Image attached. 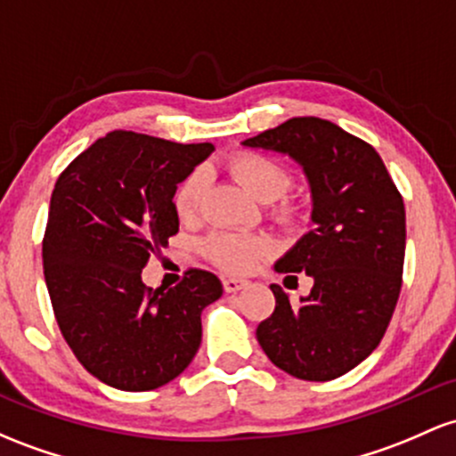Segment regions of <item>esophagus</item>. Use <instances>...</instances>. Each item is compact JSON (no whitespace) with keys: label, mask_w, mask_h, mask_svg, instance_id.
I'll return each mask as SVG.
<instances>
[{"label":"esophagus","mask_w":456,"mask_h":456,"mask_svg":"<svg viewBox=\"0 0 456 456\" xmlns=\"http://www.w3.org/2000/svg\"><path fill=\"white\" fill-rule=\"evenodd\" d=\"M247 285H248L247 279H238V277H224L223 279L224 292H240V289L247 288Z\"/></svg>","instance_id":"obj_1"}]
</instances>
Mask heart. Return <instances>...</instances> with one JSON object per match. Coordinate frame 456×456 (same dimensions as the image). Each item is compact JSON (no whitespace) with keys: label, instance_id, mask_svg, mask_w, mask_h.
Returning <instances> with one entry per match:
<instances>
[{"label":"heart","instance_id":"heart-1","mask_svg":"<svg viewBox=\"0 0 456 456\" xmlns=\"http://www.w3.org/2000/svg\"><path fill=\"white\" fill-rule=\"evenodd\" d=\"M233 179L259 201H274L288 192L294 177L288 167L279 159L257 151H240L232 155L227 162ZM205 190L203 168H194L183 177L175 190L173 205L182 220H194L201 209V197ZM274 216L281 223H292L298 216V205L294 201H283L274 209ZM203 253L227 273H251L273 253V242L257 233H212L203 240Z\"/></svg>","mask_w":456,"mask_h":456}]
</instances>
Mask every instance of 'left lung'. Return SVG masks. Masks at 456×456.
Segmentation results:
<instances>
[{
	"label": "left lung",
	"mask_w": 456,
	"mask_h": 456,
	"mask_svg": "<svg viewBox=\"0 0 456 456\" xmlns=\"http://www.w3.org/2000/svg\"><path fill=\"white\" fill-rule=\"evenodd\" d=\"M288 153L305 168L314 229L277 273H305L314 288L289 303L279 285L274 312L257 327L270 362L303 381H333L363 362L389 327L404 266V203L381 155L366 140L316 117L289 118L244 140Z\"/></svg>",
	"instance_id": "8db88e82"
}]
</instances>
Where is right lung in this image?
<instances>
[{
	"mask_svg": "<svg viewBox=\"0 0 456 456\" xmlns=\"http://www.w3.org/2000/svg\"><path fill=\"white\" fill-rule=\"evenodd\" d=\"M212 149L114 129L60 173L43 238L45 283L69 348L110 387H162L201 346V312L223 294L216 274L188 268L168 289L147 288L140 274L177 233V183Z\"/></svg>",
	"mask_w": 456,
	"mask_h": 456,
	"instance_id": "obj_1",
	"label": "right lung"
}]
</instances>
